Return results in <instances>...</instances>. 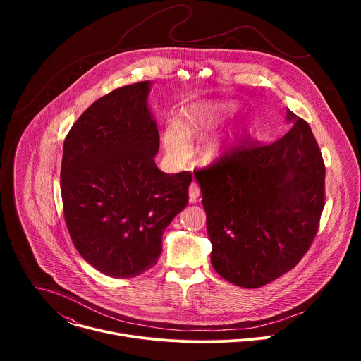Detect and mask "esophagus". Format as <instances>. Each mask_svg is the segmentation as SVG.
Wrapping results in <instances>:
<instances>
[{
  "mask_svg": "<svg viewBox=\"0 0 361 361\" xmlns=\"http://www.w3.org/2000/svg\"><path fill=\"white\" fill-rule=\"evenodd\" d=\"M188 195H190V202H195V201H197V198H198V195H200V185H198L195 181H192V183L190 184V187H188Z\"/></svg>",
  "mask_w": 361,
  "mask_h": 361,
  "instance_id": "1",
  "label": "esophagus"
}]
</instances>
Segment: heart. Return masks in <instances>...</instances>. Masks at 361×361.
I'll return each instance as SVG.
<instances>
[{
  "label": "heart",
  "mask_w": 361,
  "mask_h": 361,
  "mask_svg": "<svg viewBox=\"0 0 361 361\" xmlns=\"http://www.w3.org/2000/svg\"><path fill=\"white\" fill-rule=\"evenodd\" d=\"M226 111L227 107H197L187 113L181 124L177 121L169 123L163 135L167 152L174 159H184L190 149L188 135L214 126ZM209 149L210 152H214L217 149V144L212 142Z\"/></svg>",
  "instance_id": "obj_1"
}]
</instances>
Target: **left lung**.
Segmentation results:
<instances>
[{"label": "left lung", "instance_id": "8db88e82", "mask_svg": "<svg viewBox=\"0 0 361 361\" xmlns=\"http://www.w3.org/2000/svg\"><path fill=\"white\" fill-rule=\"evenodd\" d=\"M270 144L234 145L194 173L207 214L212 264L244 288L269 284L310 248L324 209L326 167L302 118Z\"/></svg>", "mask_w": 361, "mask_h": 361}]
</instances>
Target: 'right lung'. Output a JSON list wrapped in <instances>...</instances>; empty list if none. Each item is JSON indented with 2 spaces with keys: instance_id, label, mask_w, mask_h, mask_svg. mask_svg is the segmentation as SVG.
<instances>
[{
  "instance_id": "add662e5",
  "label": "right lung",
  "mask_w": 361,
  "mask_h": 361,
  "mask_svg": "<svg viewBox=\"0 0 361 361\" xmlns=\"http://www.w3.org/2000/svg\"><path fill=\"white\" fill-rule=\"evenodd\" d=\"M149 81L120 87L80 116L64 141L61 197L70 237L98 271L130 279L156 266L167 226L188 202L191 173L166 174Z\"/></svg>"
}]
</instances>
